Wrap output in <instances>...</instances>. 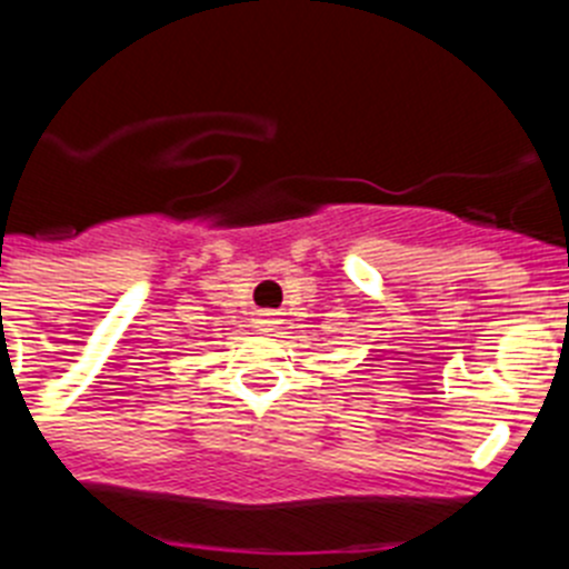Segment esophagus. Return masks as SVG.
Segmentation results:
<instances>
[{
    "label": "esophagus",
    "mask_w": 569,
    "mask_h": 569,
    "mask_svg": "<svg viewBox=\"0 0 569 569\" xmlns=\"http://www.w3.org/2000/svg\"><path fill=\"white\" fill-rule=\"evenodd\" d=\"M273 328H276L273 316L261 313V319H259V330H261V333H273Z\"/></svg>",
    "instance_id": "esophagus-1"
}]
</instances>
